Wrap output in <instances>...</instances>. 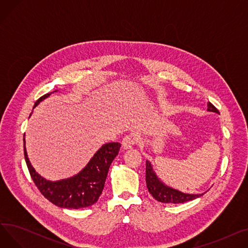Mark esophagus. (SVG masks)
<instances>
[{"mask_svg":"<svg viewBox=\"0 0 248 248\" xmlns=\"http://www.w3.org/2000/svg\"><path fill=\"white\" fill-rule=\"evenodd\" d=\"M139 142V136L137 133L135 132H132L127 134L124 140H123V147L124 149H129L132 148L133 146H135L136 144H138Z\"/></svg>","mask_w":248,"mask_h":248,"instance_id":"esophagus-1","label":"esophagus"}]
</instances>
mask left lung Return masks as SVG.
<instances>
[{"instance_id":"8db88e82","label":"left lung","mask_w":248,"mask_h":248,"mask_svg":"<svg viewBox=\"0 0 248 248\" xmlns=\"http://www.w3.org/2000/svg\"><path fill=\"white\" fill-rule=\"evenodd\" d=\"M208 110L219 113V110L213 106L211 102H208ZM146 182L149 192L152 194V196L162 203H185L191 200L196 199L203 194H185L175 189H172L164 185L162 182L155 175L152 166L149 161L146 162Z\"/></svg>"}]
</instances>
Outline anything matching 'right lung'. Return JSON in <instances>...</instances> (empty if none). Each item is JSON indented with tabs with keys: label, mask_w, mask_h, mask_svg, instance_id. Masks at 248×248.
I'll return each instance as SVG.
<instances>
[{
	"label": "right lung",
	"mask_w": 248,
	"mask_h": 248,
	"mask_svg": "<svg viewBox=\"0 0 248 248\" xmlns=\"http://www.w3.org/2000/svg\"><path fill=\"white\" fill-rule=\"evenodd\" d=\"M49 95L50 93H47L39 98L35 102L34 108ZM121 146L120 142H108L103 145L79 174L70 179L50 182L37 174L31 166L25 149L24 135L25 161L34 184L51 203L61 208L70 209L88 207L98 200L106 183L108 169L119 154Z\"/></svg>",
	"instance_id": "1"
}]
</instances>
